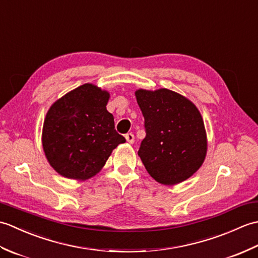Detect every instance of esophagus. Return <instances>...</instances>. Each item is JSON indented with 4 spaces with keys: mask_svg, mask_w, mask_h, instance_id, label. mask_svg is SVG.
<instances>
[{
    "mask_svg": "<svg viewBox=\"0 0 258 258\" xmlns=\"http://www.w3.org/2000/svg\"><path fill=\"white\" fill-rule=\"evenodd\" d=\"M125 139H126V141L128 142L130 144H133V143H134V141H135V138H134V134H133V133H127V134H125Z\"/></svg>",
    "mask_w": 258,
    "mask_h": 258,
    "instance_id": "esophagus-1",
    "label": "esophagus"
}]
</instances>
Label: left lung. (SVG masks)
I'll use <instances>...</instances> for the list:
<instances>
[{"label": "left lung", "instance_id": "left-lung-1", "mask_svg": "<svg viewBox=\"0 0 258 258\" xmlns=\"http://www.w3.org/2000/svg\"><path fill=\"white\" fill-rule=\"evenodd\" d=\"M146 136L139 156L156 182L175 185L190 177L205 160L206 132L199 109L167 89L138 90Z\"/></svg>", "mask_w": 258, "mask_h": 258}]
</instances>
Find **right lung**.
I'll return each mask as SVG.
<instances>
[{
  "label": "right lung",
  "instance_id": "obj_1",
  "mask_svg": "<svg viewBox=\"0 0 258 258\" xmlns=\"http://www.w3.org/2000/svg\"><path fill=\"white\" fill-rule=\"evenodd\" d=\"M109 93L83 84L48 109L42 144L50 165L64 177L84 180L105 165L118 144L125 143L106 109Z\"/></svg>",
  "mask_w": 258,
  "mask_h": 258
}]
</instances>
